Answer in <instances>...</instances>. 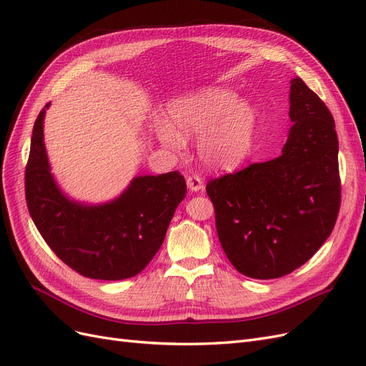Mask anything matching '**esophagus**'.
Listing matches in <instances>:
<instances>
[{"label": "esophagus", "mask_w": 366, "mask_h": 366, "mask_svg": "<svg viewBox=\"0 0 366 366\" xmlns=\"http://www.w3.org/2000/svg\"><path fill=\"white\" fill-rule=\"evenodd\" d=\"M186 183H187V187H189L191 192H198L203 189V180H202V177H198V175H189L187 177Z\"/></svg>", "instance_id": "obj_1"}]
</instances>
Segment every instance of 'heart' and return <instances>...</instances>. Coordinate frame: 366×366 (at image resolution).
<instances>
[{
    "label": "heart",
    "mask_w": 366,
    "mask_h": 366,
    "mask_svg": "<svg viewBox=\"0 0 366 366\" xmlns=\"http://www.w3.org/2000/svg\"><path fill=\"white\" fill-rule=\"evenodd\" d=\"M169 122L157 120L154 132L172 152L186 147V139H197V154L210 171H229L244 162L253 147L258 114L249 102L239 101L227 86H209L183 96L169 108Z\"/></svg>",
    "instance_id": "1"
}]
</instances>
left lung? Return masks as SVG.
<instances>
[{
	"label": "left lung",
	"mask_w": 366,
	"mask_h": 366,
	"mask_svg": "<svg viewBox=\"0 0 366 366\" xmlns=\"http://www.w3.org/2000/svg\"><path fill=\"white\" fill-rule=\"evenodd\" d=\"M292 127L280 157L210 180L217 234L234 267L274 280L324 244L340 207L335 119L301 77L290 81Z\"/></svg>",
	"instance_id": "8db88e82"
}]
</instances>
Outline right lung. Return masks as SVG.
Returning <instances> with one entry per match:
<instances>
[{
    "label": "right lung",
    "mask_w": 366,
    "mask_h": 366,
    "mask_svg": "<svg viewBox=\"0 0 366 366\" xmlns=\"http://www.w3.org/2000/svg\"><path fill=\"white\" fill-rule=\"evenodd\" d=\"M46 108L35 122L26 168L30 217L49 247L92 280L132 278L163 244L166 230L186 195L180 172L134 177L114 200L88 204L62 192L44 143Z\"/></svg>",
    "instance_id": "1"
}]
</instances>
